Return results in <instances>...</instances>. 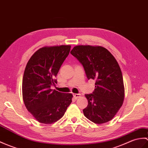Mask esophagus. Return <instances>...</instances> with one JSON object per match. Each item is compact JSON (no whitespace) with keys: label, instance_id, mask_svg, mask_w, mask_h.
<instances>
[{"label":"esophagus","instance_id":"34e87169","mask_svg":"<svg viewBox=\"0 0 148 148\" xmlns=\"http://www.w3.org/2000/svg\"><path fill=\"white\" fill-rule=\"evenodd\" d=\"M73 96H74V97L75 98H79L81 97V94H79V93H78V94H73Z\"/></svg>","mask_w":148,"mask_h":148}]
</instances>
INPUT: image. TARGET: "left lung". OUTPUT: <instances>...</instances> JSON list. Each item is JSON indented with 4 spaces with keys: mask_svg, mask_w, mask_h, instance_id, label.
<instances>
[{
    "mask_svg": "<svg viewBox=\"0 0 148 148\" xmlns=\"http://www.w3.org/2000/svg\"><path fill=\"white\" fill-rule=\"evenodd\" d=\"M71 53L82 64L88 79L95 80V89L86 94L88 101L84 115L95 123L113 118L124 99V86L119 65L110 51L102 47L75 46Z\"/></svg>",
    "mask_w": 148,
    "mask_h": 148,
    "instance_id": "8db88e82",
    "label": "left lung"
}]
</instances>
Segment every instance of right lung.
Segmentation results:
<instances>
[{
  "label": "right lung",
  "mask_w": 148,
  "mask_h": 148,
  "mask_svg": "<svg viewBox=\"0 0 148 148\" xmlns=\"http://www.w3.org/2000/svg\"><path fill=\"white\" fill-rule=\"evenodd\" d=\"M71 50L70 45L43 47L27 62L23 78L25 105L40 123L50 124L64 116L73 95L51 90L57 74Z\"/></svg>",
  "instance_id": "1"
}]
</instances>
